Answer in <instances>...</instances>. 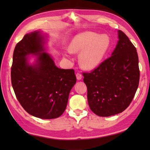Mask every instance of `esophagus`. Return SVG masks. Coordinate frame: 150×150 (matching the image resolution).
<instances>
[{"label": "esophagus", "mask_w": 150, "mask_h": 150, "mask_svg": "<svg viewBox=\"0 0 150 150\" xmlns=\"http://www.w3.org/2000/svg\"><path fill=\"white\" fill-rule=\"evenodd\" d=\"M76 77H77V80H81L82 78V75L81 74V73H77V74H76Z\"/></svg>", "instance_id": "1"}]
</instances>
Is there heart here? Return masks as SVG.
<instances>
[{"mask_svg":"<svg viewBox=\"0 0 150 150\" xmlns=\"http://www.w3.org/2000/svg\"><path fill=\"white\" fill-rule=\"evenodd\" d=\"M110 46L106 35L85 31L73 37L68 46L71 53H80L79 62L82 68L92 69L103 61Z\"/></svg>","mask_w":150,"mask_h":150,"instance_id":"obj_1","label":"heart"}]
</instances>
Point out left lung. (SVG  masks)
Returning a JSON list of instances; mask_svg holds the SVG:
<instances>
[{
  "label": "left lung",
  "instance_id": "8db88e82",
  "mask_svg": "<svg viewBox=\"0 0 150 150\" xmlns=\"http://www.w3.org/2000/svg\"><path fill=\"white\" fill-rule=\"evenodd\" d=\"M118 38L111 56L91 73H83L89 106L100 117L114 115L125 110L139 86L137 50L122 31L118 30Z\"/></svg>",
  "mask_w": 150,
  "mask_h": 150
}]
</instances>
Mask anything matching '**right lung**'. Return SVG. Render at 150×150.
Returning <instances> with one entry per match:
<instances>
[{
	"label": "right lung",
	"mask_w": 150,
	"mask_h": 150,
	"mask_svg": "<svg viewBox=\"0 0 150 150\" xmlns=\"http://www.w3.org/2000/svg\"><path fill=\"white\" fill-rule=\"evenodd\" d=\"M46 39L40 31L25 35L16 45L11 66V84L17 100L27 112L52 119L65 111L69 92L77 81L74 70L57 68L45 52ZM36 59L31 65L28 57Z\"/></svg>",
	"instance_id": "obj_1"
}]
</instances>
